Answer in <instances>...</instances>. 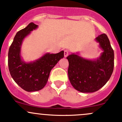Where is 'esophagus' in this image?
Here are the masks:
<instances>
[{"label":"esophagus","mask_w":122,"mask_h":122,"mask_svg":"<svg viewBox=\"0 0 122 122\" xmlns=\"http://www.w3.org/2000/svg\"><path fill=\"white\" fill-rule=\"evenodd\" d=\"M69 55V51L67 50H65L64 51V56H65V57H67Z\"/></svg>","instance_id":"obj_1"}]
</instances>
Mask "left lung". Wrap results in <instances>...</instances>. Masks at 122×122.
Returning <instances> with one entry per match:
<instances>
[{
	"label": "left lung",
	"mask_w": 122,
	"mask_h": 122,
	"mask_svg": "<svg viewBox=\"0 0 122 122\" xmlns=\"http://www.w3.org/2000/svg\"><path fill=\"white\" fill-rule=\"evenodd\" d=\"M103 52L95 59L83 58L78 53L69 55L68 77L76 90L93 93L103 87L110 79L114 68V51L105 33L95 38Z\"/></svg>",
	"instance_id": "left-lung-1"
}]
</instances>
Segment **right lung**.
I'll return each mask as SVG.
<instances>
[{"mask_svg":"<svg viewBox=\"0 0 122 122\" xmlns=\"http://www.w3.org/2000/svg\"><path fill=\"white\" fill-rule=\"evenodd\" d=\"M38 25L29 24L16 33L8 52V66L10 73L15 82L27 92L38 91L46 85L51 70L61 58L64 51L53 54L46 53L40 58L26 62L21 56L23 40L36 30Z\"/></svg>","mask_w":122,"mask_h":122,"instance_id":"right-lung-1","label":"right lung"}]
</instances>
